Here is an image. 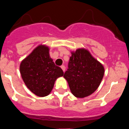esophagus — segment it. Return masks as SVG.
Segmentation results:
<instances>
[{"label": "esophagus", "mask_w": 129, "mask_h": 129, "mask_svg": "<svg viewBox=\"0 0 129 129\" xmlns=\"http://www.w3.org/2000/svg\"><path fill=\"white\" fill-rule=\"evenodd\" d=\"M61 68H62V71H63V72L65 71V67H64V65H62V66H61Z\"/></svg>", "instance_id": "obj_1"}]
</instances>
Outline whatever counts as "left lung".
<instances>
[{"label":"left lung","instance_id":"obj_1","mask_svg":"<svg viewBox=\"0 0 129 129\" xmlns=\"http://www.w3.org/2000/svg\"><path fill=\"white\" fill-rule=\"evenodd\" d=\"M68 67L63 77L76 98H83L94 93L104 76L103 66L85 49L72 52Z\"/></svg>","mask_w":129,"mask_h":129}]
</instances>
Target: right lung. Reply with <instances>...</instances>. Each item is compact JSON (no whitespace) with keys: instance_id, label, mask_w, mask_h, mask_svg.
<instances>
[{"instance_id":"add662e5","label":"right lung","mask_w":129,"mask_h":129,"mask_svg":"<svg viewBox=\"0 0 129 129\" xmlns=\"http://www.w3.org/2000/svg\"><path fill=\"white\" fill-rule=\"evenodd\" d=\"M20 72L26 86L37 96L44 97L52 91L57 78L63 76L61 68L50 57L49 48L40 45L21 62Z\"/></svg>"}]
</instances>
